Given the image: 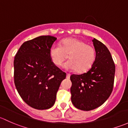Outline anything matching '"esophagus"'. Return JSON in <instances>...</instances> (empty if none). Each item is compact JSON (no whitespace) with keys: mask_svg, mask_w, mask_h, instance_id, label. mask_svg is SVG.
Wrapping results in <instances>:
<instances>
[{"mask_svg":"<svg viewBox=\"0 0 128 128\" xmlns=\"http://www.w3.org/2000/svg\"><path fill=\"white\" fill-rule=\"evenodd\" d=\"M70 74L67 73V74H66V78H70Z\"/></svg>","mask_w":128,"mask_h":128,"instance_id":"1","label":"esophagus"}]
</instances>
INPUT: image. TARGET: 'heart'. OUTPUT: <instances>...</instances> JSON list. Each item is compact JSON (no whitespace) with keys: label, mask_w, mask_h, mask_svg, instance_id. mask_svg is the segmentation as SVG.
<instances>
[{"label":"heart","mask_w":128,"mask_h":128,"mask_svg":"<svg viewBox=\"0 0 128 128\" xmlns=\"http://www.w3.org/2000/svg\"><path fill=\"white\" fill-rule=\"evenodd\" d=\"M68 55L70 60L64 64V68L82 73L87 72L92 66L96 52L92 46L75 38L66 39L62 41L60 46L53 44L50 48V58L56 66H61Z\"/></svg>","instance_id":"b5f03b06"}]
</instances>
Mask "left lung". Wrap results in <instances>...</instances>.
I'll return each instance as SVG.
<instances>
[{"label":"left lung","instance_id":"obj_1","mask_svg":"<svg viewBox=\"0 0 128 128\" xmlns=\"http://www.w3.org/2000/svg\"><path fill=\"white\" fill-rule=\"evenodd\" d=\"M96 57L92 66L82 74H72L71 101L84 111L98 108L105 102L113 91L115 65L110 52L98 40H92Z\"/></svg>","mask_w":128,"mask_h":128}]
</instances>
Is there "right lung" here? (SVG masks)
<instances>
[{
	"label": "right lung",
	"instance_id": "add662e5",
	"mask_svg": "<svg viewBox=\"0 0 128 128\" xmlns=\"http://www.w3.org/2000/svg\"><path fill=\"white\" fill-rule=\"evenodd\" d=\"M57 38L40 36L22 44L15 56L14 83L23 100L37 110L49 109L66 74L52 62L50 48Z\"/></svg>",
	"mask_w": 128,
	"mask_h": 128
}]
</instances>
